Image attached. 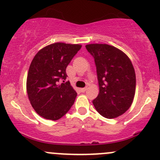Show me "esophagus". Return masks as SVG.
<instances>
[{"label":"esophagus","instance_id":"34e87169","mask_svg":"<svg viewBox=\"0 0 160 160\" xmlns=\"http://www.w3.org/2000/svg\"><path fill=\"white\" fill-rule=\"evenodd\" d=\"M87 89H88V88H80V91H81V92H84V91H87Z\"/></svg>","mask_w":160,"mask_h":160}]
</instances>
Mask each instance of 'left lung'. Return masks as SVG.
I'll return each instance as SVG.
<instances>
[{"label": "left lung", "instance_id": "8db88e82", "mask_svg": "<svg viewBox=\"0 0 160 160\" xmlns=\"http://www.w3.org/2000/svg\"><path fill=\"white\" fill-rule=\"evenodd\" d=\"M94 57L99 85V94L93 100L94 108L104 117L113 119L131 107L136 88V76L128 55L113 46L87 44Z\"/></svg>", "mask_w": 160, "mask_h": 160}]
</instances>
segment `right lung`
Returning a JSON list of instances; mask_svg holds the SVG:
<instances>
[{"label": "right lung", "mask_w": 160, "mask_h": 160, "mask_svg": "<svg viewBox=\"0 0 160 160\" xmlns=\"http://www.w3.org/2000/svg\"><path fill=\"white\" fill-rule=\"evenodd\" d=\"M81 47L55 43L39 51L32 60L26 91L32 108L42 117L58 120L73 105L77 94L69 81H65L66 69Z\"/></svg>", "instance_id": "add662e5"}]
</instances>
